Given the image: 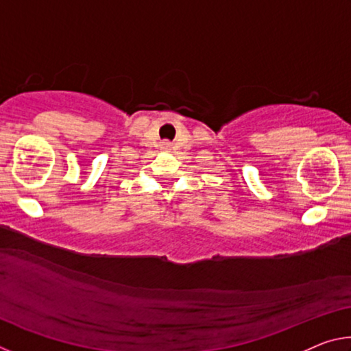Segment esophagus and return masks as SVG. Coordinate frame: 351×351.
Segmentation results:
<instances>
[{
	"label": "esophagus",
	"mask_w": 351,
	"mask_h": 351,
	"mask_svg": "<svg viewBox=\"0 0 351 351\" xmlns=\"http://www.w3.org/2000/svg\"><path fill=\"white\" fill-rule=\"evenodd\" d=\"M162 148H165V150H169V148H171V144L169 141H165V142H162Z\"/></svg>",
	"instance_id": "34e87169"
}]
</instances>
